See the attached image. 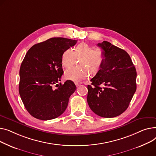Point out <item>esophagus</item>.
<instances>
[{
    "instance_id": "34e87169",
    "label": "esophagus",
    "mask_w": 156,
    "mask_h": 156,
    "mask_svg": "<svg viewBox=\"0 0 156 156\" xmlns=\"http://www.w3.org/2000/svg\"><path fill=\"white\" fill-rule=\"evenodd\" d=\"M82 84V82H75V84H76V86H77V87H78L79 85H80Z\"/></svg>"
}]
</instances>
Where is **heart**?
<instances>
[{"mask_svg":"<svg viewBox=\"0 0 156 156\" xmlns=\"http://www.w3.org/2000/svg\"><path fill=\"white\" fill-rule=\"evenodd\" d=\"M80 59L79 68H70ZM105 60V53L99 48L93 49L89 44L82 43L74 48V51L67 49L62 55L61 62L66 68H70L65 72V78L72 81H80L86 79L89 72L91 74L96 73L101 68Z\"/></svg>","mask_w":156,"mask_h":156,"instance_id":"b5f03b06","label":"heart"}]
</instances>
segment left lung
Segmentation results:
<instances>
[{
  "instance_id": "1",
  "label": "left lung",
  "mask_w": 156,
  "mask_h": 156,
  "mask_svg": "<svg viewBox=\"0 0 156 156\" xmlns=\"http://www.w3.org/2000/svg\"><path fill=\"white\" fill-rule=\"evenodd\" d=\"M98 46L105 53V60L87 86V103L94 113L113 118L123 113L136 91V72L126 51L106 41Z\"/></svg>"
}]
</instances>
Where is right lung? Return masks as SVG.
Instances as JSON below:
<instances>
[{"instance_id": "1", "label": "right lung", "mask_w": 156, "mask_h": 156, "mask_svg": "<svg viewBox=\"0 0 156 156\" xmlns=\"http://www.w3.org/2000/svg\"><path fill=\"white\" fill-rule=\"evenodd\" d=\"M77 42L65 38H52L35 44L26 53L20 70L19 92L26 110L33 117L52 120L66 111L76 85L68 80L56 89L52 87L60 80L63 73V52Z\"/></svg>"}]
</instances>
